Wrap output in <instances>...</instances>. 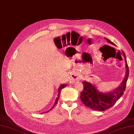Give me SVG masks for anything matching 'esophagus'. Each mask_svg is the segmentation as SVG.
Listing matches in <instances>:
<instances>
[{
    "label": "esophagus",
    "instance_id": "34e87169",
    "mask_svg": "<svg viewBox=\"0 0 134 134\" xmlns=\"http://www.w3.org/2000/svg\"><path fill=\"white\" fill-rule=\"evenodd\" d=\"M80 75H79L77 73H74L71 75V80L72 82H76L80 81Z\"/></svg>",
    "mask_w": 134,
    "mask_h": 134
}]
</instances>
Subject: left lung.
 Returning <instances> with one entry per match:
<instances>
[{
  "label": "left lung",
  "mask_w": 134,
  "mask_h": 134,
  "mask_svg": "<svg viewBox=\"0 0 134 134\" xmlns=\"http://www.w3.org/2000/svg\"><path fill=\"white\" fill-rule=\"evenodd\" d=\"M104 38L110 44L115 45L109 39ZM122 53L124 57L126 62V74L123 81L115 89L108 93H103L99 91L95 85L91 83L90 82L86 81L82 82L83 85V90L81 93L80 97L82 102L86 107L93 110L103 111L112 107L123 94L126 89L128 77L129 76V70L126 55L123 51H122Z\"/></svg>",
  "instance_id": "1"
}]
</instances>
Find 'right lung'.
<instances>
[{
  "label": "right lung",
  "mask_w": 134,
  "mask_h": 134,
  "mask_svg": "<svg viewBox=\"0 0 134 134\" xmlns=\"http://www.w3.org/2000/svg\"><path fill=\"white\" fill-rule=\"evenodd\" d=\"M67 86V83L66 84H62L60 86H59V89H58V97L56 98V100H55V104H54V105H53V106L51 108V109L49 110H48V111H47V112H45V113H47V112H49V110H51V109H52L53 108H54V107L55 106V105H56V104L58 103V100H59V96H60V92H61V90H62V89H63V88H64V87H66Z\"/></svg>",
  "instance_id": "1"
}]
</instances>
